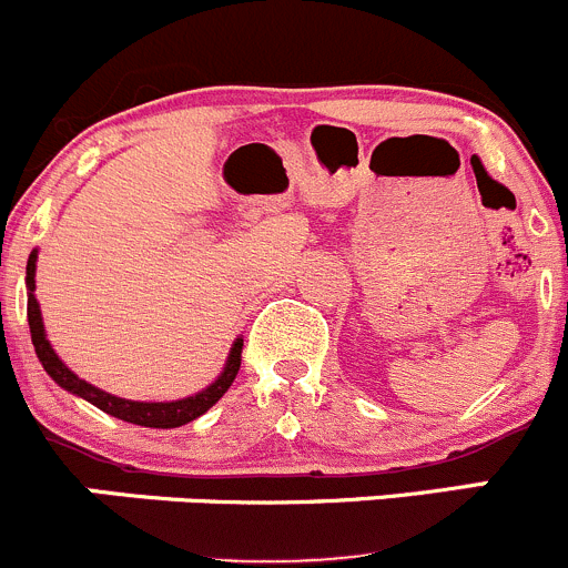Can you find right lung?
Returning <instances> with one entry per match:
<instances>
[{
    "label": "right lung",
    "mask_w": 568,
    "mask_h": 568,
    "mask_svg": "<svg viewBox=\"0 0 568 568\" xmlns=\"http://www.w3.org/2000/svg\"><path fill=\"white\" fill-rule=\"evenodd\" d=\"M36 260L38 251H32L30 260H27V320H30V334H32V345H36L38 358H41L43 369L54 378V384H60L63 389L74 392V395L85 397L88 403H93L95 408L106 412L110 417L123 419V423L132 425H143V428H179V425L193 423L195 417H201L204 412H210L223 395H226L229 386L234 384L237 378L240 362H243V339L234 342L232 353H229V362L223 367L221 378L215 381L212 386H206L204 392L193 397H184V400L176 403H134V400H123V397L106 395V392L95 389V386L88 384V381L77 378L69 367L58 358V353L52 351L47 339V331H43V320H41V308H38L36 301Z\"/></svg>",
    "instance_id": "add662e5"
}]
</instances>
